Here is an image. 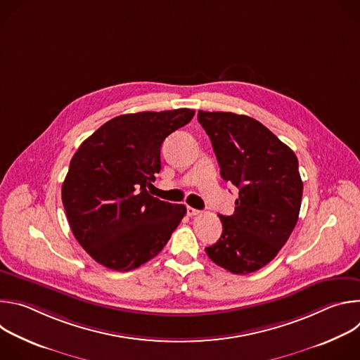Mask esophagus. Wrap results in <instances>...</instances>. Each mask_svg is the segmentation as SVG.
Wrapping results in <instances>:
<instances>
[{
	"mask_svg": "<svg viewBox=\"0 0 360 360\" xmlns=\"http://www.w3.org/2000/svg\"><path fill=\"white\" fill-rule=\"evenodd\" d=\"M186 214H188V217H196V215L200 214V211H198V210H195L192 207H188L186 208Z\"/></svg>",
	"mask_w": 360,
	"mask_h": 360,
	"instance_id": "esophagus-1",
	"label": "esophagus"
}]
</instances>
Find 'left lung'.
I'll list each match as a JSON object with an SVG mask.
<instances>
[{
  "mask_svg": "<svg viewBox=\"0 0 360 360\" xmlns=\"http://www.w3.org/2000/svg\"><path fill=\"white\" fill-rule=\"evenodd\" d=\"M222 178L239 189L235 212L219 215L222 235L205 248L218 266L246 275L268 265L299 217L303 184L295 152L265 125L233 112L199 111Z\"/></svg>",
  "mask_w": 360,
  "mask_h": 360,
  "instance_id": "left-lung-1",
  "label": "left lung"
}]
</instances>
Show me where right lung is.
<instances>
[{"instance_id":"add662e5","label":"right lung","mask_w":360,"mask_h":360,"mask_svg":"<svg viewBox=\"0 0 360 360\" xmlns=\"http://www.w3.org/2000/svg\"><path fill=\"white\" fill-rule=\"evenodd\" d=\"M193 110L112 118L74 153L63 184L71 231L94 261L127 272L157 256L186 214L185 205L153 198L146 188L161 171L164 139Z\"/></svg>"}]
</instances>
